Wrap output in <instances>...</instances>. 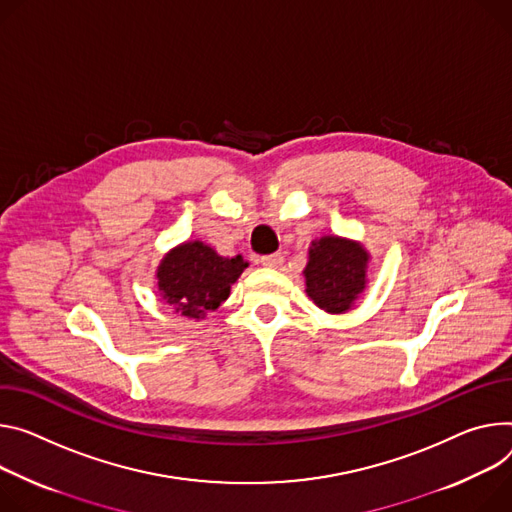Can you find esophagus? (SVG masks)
Segmentation results:
<instances>
[{
  "label": "esophagus",
  "mask_w": 512,
  "mask_h": 512,
  "mask_svg": "<svg viewBox=\"0 0 512 512\" xmlns=\"http://www.w3.org/2000/svg\"><path fill=\"white\" fill-rule=\"evenodd\" d=\"M261 265L263 267H271V269H280L284 265V255L282 253H273V255L261 257Z\"/></svg>",
  "instance_id": "1"
}]
</instances>
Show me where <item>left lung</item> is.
<instances>
[{
	"label": "left lung",
	"instance_id": "left-lung-1",
	"mask_svg": "<svg viewBox=\"0 0 512 512\" xmlns=\"http://www.w3.org/2000/svg\"><path fill=\"white\" fill-rule=\"evenodd\" d=\"M369 251L363 243L324 235L308 247L304 267L306 294L329 314H345L367 290Z\"/></svg>",
	"mask_w": 512,
	"mask_h": 512
}]
</instances>
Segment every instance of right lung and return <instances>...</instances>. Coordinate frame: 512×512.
<instances>
[{
  "mask_svg": "<svg viewBox=\"0 0 512 512\" xmlns=\"http://www.w3.org/2000/svg\"><path fill=\"white\" fill-rule=\"evenodd\" d=\"M247 267L241 255L222 257L202 241H185L163 255L155 275L173 314L200 320L230 296Z\"/></svg>",
  "mask_w": 512,
  "mask_h": 512,
  "instance_id": "right-lung-1",
  "label": "right lung"
}]
</instances>
